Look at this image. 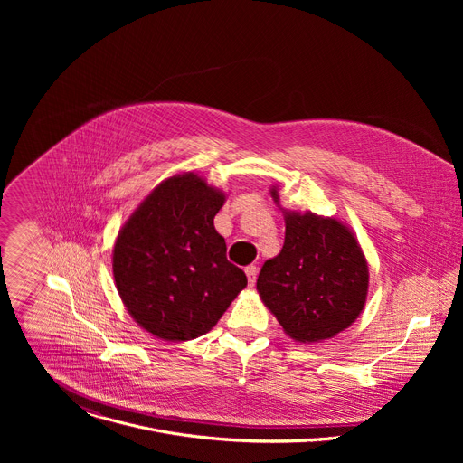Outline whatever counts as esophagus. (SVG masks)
<instances>
[{"mask_svg": "<svg viewBox=\"0 0 463 463\" xmlns=\"http://www.w3.org/2000/svg\"><path fill=\"white\" fill-rule=\"evenodd\" d=\"M245 275H247V279H249V284L252 286L254 282H256V275H258V268L256 266H249L247 269H245Z\"/></svg>", "mask_w": 463, "mask_h": 463, "instance_id": "34e87169", "label": "esophagus"}]
</instances>
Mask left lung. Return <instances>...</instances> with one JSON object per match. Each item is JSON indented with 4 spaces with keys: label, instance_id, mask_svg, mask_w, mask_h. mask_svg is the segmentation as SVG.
<instances>
[{
    "label": "left lung",
    "instance_id": "1",
    "mask_svg": "<svg viewBox=\"0 0 463 463\" xmlns=\"http://www.w3.org/2000/svg\"><path fill=\"white\" fill-rule=\"evenodd\" d=\"M256 289L289 337L317 343L337 335L359 317L368 266L341 222L288 213L284 247L263 263Z\"/></svg>",
    "mask_w": 463,
    "mask_h": 463
}]
</instances>
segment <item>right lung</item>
<instances>
[{"instance_id": "obj_1", "label": "right lung", "mask_w": 463, "mask_h": 463, "mask_svg": "<svg viewBox=\"0 0 463 463\" xmlns=\"http://www.w3.org/2000/svg\"><path fill=\"white\" fill-rule=\"evenodd\" d=\"M225 195L188 172L163 181L131 214L113 249L118 295L145 329L165 341L211 332L245 273L227 260L214 216Z\"/></svg>"}]
</instances>
